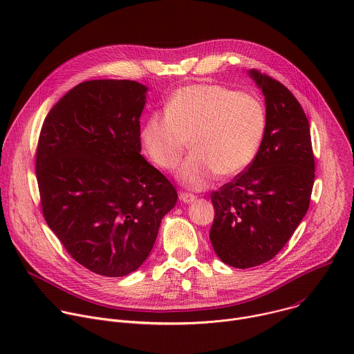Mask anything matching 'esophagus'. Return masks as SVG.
Instances as JSON below:
<instances>
[{
  "label": "esophagus",
  "mask_w": 354,
  "mask_h": 354,
  "mask_svg": "<svg viewBox=\"0 0 354 354\" xmlns=\"http://www.w3.org/2000/svg\"><path fill=\"white\" fill-rule=\"evenodd\" d=\"M179 200L182 201V203H193V201L196 200V196L192 194V193H185V192H180L179 193Z\"/></svg>",
  "instance_id": "34e87169"
}]
</instances>
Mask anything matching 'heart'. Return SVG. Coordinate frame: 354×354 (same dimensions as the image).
<instances>
[{
	"label": "heart",
	"instance_id": "obj_1",
	"mask_svg": "<svg viewBox=\"0 0 354 354\" xmlns=\"http://www.w3.org/2000/svg\"><path fill=\"white\" fill-rule=\"evenodd\" d=\"M165 115H151L140 130L148 160L172 171L190 140L192 154L179 168L178 180L190 189H206L218 175L232 178L257 158L268 130L262 100L212 84H192L175 91Z\"/></svg>",
	"mask_w": 354,
	"mask_h": 354
}]
</instances>
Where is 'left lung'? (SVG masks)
Wrapping results in <instances>:
<instances>
[{
	"label": "left lung",
	"mask_w": 354,
	"mask_h": 354,
	"mask_svg": "<svg viewBox=\"0 0 354 354\" xmlns=\"http://www.w3.org/2000/svg\"><path fill=\"white\" fill-rule=\"evenodd\" d=\"M265 96L268 130L245 172L212 193L216 255L238 269L259 266L287 243L310 207L315 164L308 119L279 81L249 70Z\"/></svg>",
	"instance_id": "obj_1"
}]
</instances>
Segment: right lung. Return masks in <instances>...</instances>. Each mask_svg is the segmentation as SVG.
<instances>
[{"mask_svg": "<svg viewBox=\"0 0 354 354\" xmlns=\"http://www.w3.org/2000/svg\"><path fill=\"white\" fill-rule=\"evenodd\" d=\"M148 88L92 80L68 91L41 126L36 176L47 225L88 270L122 277L148 258L178 193L141 156Z\"/></svg>", "mask_w": 354, "mask_h": 354, "instance_id": "obj_1", "label": "right lung"}]
</instances>
